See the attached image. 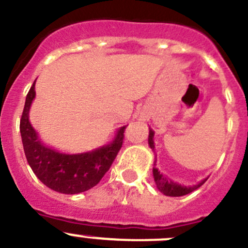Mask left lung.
Segmentation results:
<instances>
[{
	"label": "left lung",
	"mask_w": 248,
	"mask_h": 248,
	"mask_svg": "<svg viewBox=\"0 0 248 248\" xmlns=\"http://www.w3.org/2000/svg\"><path fill=\"white\" fill-rule=\"evenodd\" d=\"M153 138H154V131L153 129H150V131H149V145H150V148L154 150V149H155V145H154ZM155 163H154V165H155ZM153 174H154V180H155L156 186H157L158 190H160L162 194H165L166 196H174V198H177V196H184L186 195V194H190L191 191L200 188L201 185L207 180V178H206V179L201 180L199 184L193 185V186H184V185H180L178 184V183H174L172 182V180L168 179V178H166L165 175H163L162 173H160V170L155 167L153 168Z\"/></svg>",
	"instance_id": "obj_1"
}]
</instances>
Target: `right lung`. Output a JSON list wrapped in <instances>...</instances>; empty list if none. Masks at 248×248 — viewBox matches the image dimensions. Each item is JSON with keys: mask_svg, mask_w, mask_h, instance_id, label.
Wrapping results in <instances>:
<instances>
[{"mask_svg": "<svg viewBox=\"0 0 248 248\" xmlns=\"http://www.w3.org/2000/svg\"><path fill=\"white\" fill-rule=\"evenodd\" d=\"M36 82V81H35ZM35 82L26 95L20 119V134L24 153L36 177L52 190L62 194H78L93 188L109 170L124 143L121 127L109 145L82 154H62L43 145L29 121V111L35 98Z\"/></svg>", "mask_w": 248, "mask_h": 248, "instance_id": "right-lung-1", "label": "right lung"}]
</instances>
